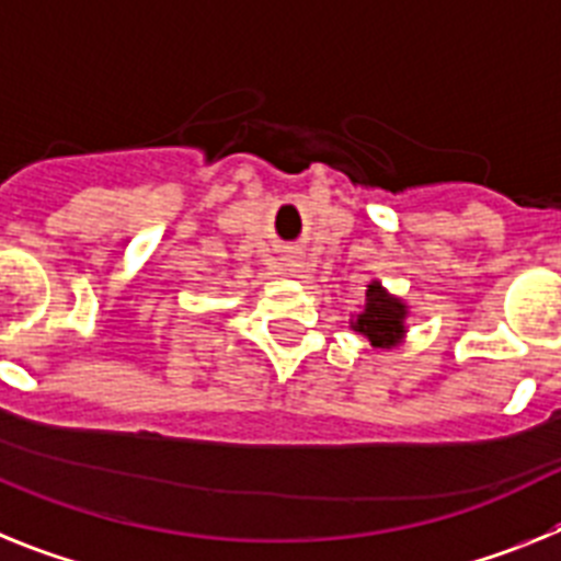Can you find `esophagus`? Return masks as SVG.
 <instances>
[{
    "instance_id": "34e87169",
    "label": "esophagus",
    "mask_w": 561,
    "mask_h": 561,
    "mask_svg": "<svg viewBox=\"0 0 561 561\" xmlns=\"http://www.w3.org/2000/svg\"><path fill=\"white\" fill-rule=\"evenodd\" d=\"M282 267H285L287 276H301V271H305V256H299V253H285L282 256Z\"/></svg>"
}]
</instances>
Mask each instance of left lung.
Returning <instances> with one entry per match:
<instances>
[{"label":"left lung","instance_id":"1","mask_svg":"<svg viewBox=\"0 0 561 561\" xmlns=\"http://www.w3.org/2000/svg\"><path fill=\"white\" fill-rule=\"evenodd\" d=\"M407 319H409V305L401 296L389 294L387 287L378 279L367 285V296H364L362 313H355L350 321V328L378 350H392L407 339Z\"/></svg>","mask_w":561,"mask_h":561}]
</instances>
